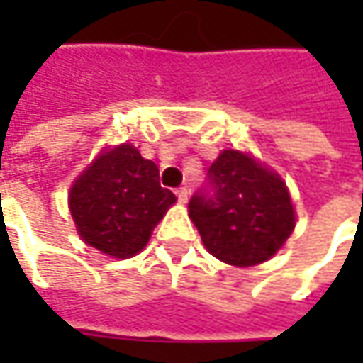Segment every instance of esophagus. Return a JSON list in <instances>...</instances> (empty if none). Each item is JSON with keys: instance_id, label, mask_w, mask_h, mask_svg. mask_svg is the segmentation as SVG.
<instances>
[{"instance_id": "1", "label": "esophagus", "mask_w": 363, "mask_h": 363, "mask_svg": "<svg viewBox=\"0 0 363 363\" xmlns=\"http://www.w3.org/2000/svg\"><path fill=\"white\" fill-rule=\"evenodd\" d=\"M175 196H177V200L182 203H186L189 200V189L188 188H177L175 189Z\"/></svg>"}]
</instances>
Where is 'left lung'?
<instances>
[{"label": "left lung", "instance_id": "left-lung-1", "mask_svg": "<svg viewBox=\"0 0 363 363\" xmlns=\"http://www.w3.org/2000/svg\"><path fill=\"white\" fill-rule=\"evenodd\" d=\"M203 246L234 267L269 260L295 228L283 179L240 151L220 153L188 203Z\"/></svg>", "mask_w": 363, "mask_h": 363}]
</instances>
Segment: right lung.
<instances>
[{
	"label": "right lung",
	"instance_id": "add662e5",
	"mask_svg": "<svg viewBox=\"0 0 363 363\" xmlns=\"http://www.w3.org/2000/svg\"><path fill=\"white\" fill-rule=\"evenodd\" d=\"M68 202L84 242L111 257L129 258L141 252L175 196L161 188L157 165L125 143L78 177Z\"/></svg>",
	"mask_w": 363,
	"mask_h": 363
}]
</instances>
